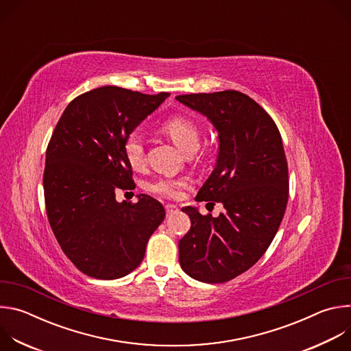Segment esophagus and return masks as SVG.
I'll use <instances>...</instances> for the list:
<instances>
[{"mask_svg":"<svg viewBox=\"0 0 351 351\" xmlns=\"http://www.w3.org/2000/svg\"><path fill=\"white\" fill-rule=\"evenodd\" d=\"M165 210H167V215H173V214H176L179 211V208L176 206H173V204H167Z\"/></svg>","mask_w":351,"mask_h":351,"instance_id":"34e87169","label":"esophagus"}]
</instances>
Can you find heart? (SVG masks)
<instances>
[{
	"label": "heart",
	"instance_id": "heart-1",
	"mask_svg": "<svg viewBox=\"0 0 351 351\" xmlns=\"http://www.w3.org/2000/svg\"><path fill=\"white\" fill-rule=\"evenodd\" d=\"M162 130L184 154H193L199 143V132L195 122L183 115L168 118L162 123ZM122 152L133 169H140L144 165L143 136L138 132H130L123 143ZM189 182L182 178H160L149 186V190L167 198H179Z\"/></svg>",
	"mask_w": 351,
	"mask_h": 351
}]
</instances>
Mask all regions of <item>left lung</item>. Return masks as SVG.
<instances>
[{"instance_id":"1","label":"left lung","mask_w":351,"mask_h":351,"mask_svg":"<svg viewBox=\"0 0 351 351\" xmlns=\"http://www.w3.org/2000/svg\"><path fill=\"white\" fill-rule=\"evenodd\" d=\"M176 99L207 117L218 132L217 165L195 199L225 208L217 218L194 207L182 208L191 226L179 241V263L199 282L223 283L264 256L283 219L289 172L282 137L269 114L240 91L183 94Z\"/></svg>"}]
</instances>
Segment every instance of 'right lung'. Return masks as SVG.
Wrapping results in <instances>:
<instances>
[{
	"label": "right lung",
	"instance_id": "1",
	"mask_svg": "<svg viewBox=\"0 0 351 351\" xmlns=\"http://www.w3.org/2000/svg\"><path fill=\"white\" fill-rule=\"evenodd\" d=\"M169 95L103 86L77 95L65 108L45 153L43 176L48 222L65 256L84 275L118 279L136 269L147 241L165 218L160 202L132 190L133 171L122 143Z\"/></svg>",
	"mask_w": 351,
	"mask_h": 351
}]
</instances>
